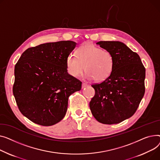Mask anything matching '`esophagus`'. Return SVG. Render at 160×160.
<instances>
[{
  "label": "esophagus",
  "instance_id": "obj_1",
  "mask_svg": "<svg viewBox=\"0 0 160 160\" xmlns=\"http://www.w3.org/2000/svg\"><path fill=\"white\" fill-rule=\"evenodd\" d=\"M87 86H88V84L87 83H84V82L82 83V88H84L85 87H87Z\"/></svg>",
  "mask_w": 160,
  "mask_h": 160
}]
</instances>
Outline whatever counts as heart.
I'll return each mask as SVG.
<instances>
[{"label":"heart","instance_id":"heart-1","mask_svg":"<svg viewBox=\"0 0 160 160\" xmlns=\"http://www.w3.org/2000/svg\"><path fill=\"white\" fill-rule=\"evenodd\" d=\"M66 65L68 73L77 78L85 68V78L101 82L109 78L114 66L113 55L107 50H102L91 42L81 46L77 50V57L68 56Z\"/></svg>","mask_w":160,"mask_h":160}]
</instances>
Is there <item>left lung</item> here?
Listing matches in <instances>:
<instances>
[{
  "instance_id": "8db88e82",
  "label": "left lung",
  "mask_w": 160,
  "mask_h": 160,
  "mask_svg": "<svg viewBox=\"0 0 160 160\" xmlns=\"http://www.w3.org/2000/svg\"><path fill=\"white\" fill-rule=\"evenodd\" d=\"M113 55L114 66L104 81L93 84L90 102L92 114L99 123L117 124L132 116L145 93V68L139 56L119 41L96 43Z\"/></svg>"
}]
</instances>
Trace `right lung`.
<instances>
[{
	"instance_id": "obj_1",
	"label": "right lung",
	"mask_w": 160,
	"mask_h": 160,
	"mask_svg": "<svg viewBox=\"0 0 160 160\" xmlns=\"http://www.w3.org/2000/svg\"><path fill=\"white\" fill-rule=\"evenodd\" d=\"M71 41L44 43L22 53L15 67L13 93L23 116L52 126L64 117L69 96L82 82L68 73L66 61L76 46Z\"/></svg>"
}]
</instances>
